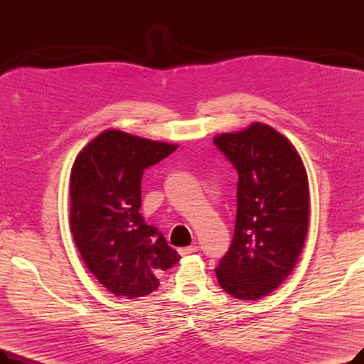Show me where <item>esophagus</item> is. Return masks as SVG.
<instances>
[{
	"instance_id": "esophagus-1",
	"label": "esophagus",
	"mask_w": 364,
	"mask_h": 364,
	"mask_svg": "<svg viewBox=\"0 0 364 364\" xmlns=\"http://www.w3.org/2000/svg\"><path fill=\"white\" fill-rule=\"evenodd\" d=\"M178 252H180L181 255L195 254V252H198V246H196V245H192V246H187V247H180Z\"/></svg>"
}]
</instances>
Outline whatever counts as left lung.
<instances>
[{"label": "left lung", "instance_id": "left-lung-1", "mask_svg": "<svg viewBox=\"0 0 364 364\" xmlns=\"http://www.w3.org/2000/svg\"><path fill=\"white\" fill-rule=\"evenodd\" d=\"M239 174L230 250L215 269L221 288L257 301L291 274L309 230V178L292 143L255 122L214 137Z\"/></svg>", "mask_w": 364, "mask_h": 364}]
</instances>
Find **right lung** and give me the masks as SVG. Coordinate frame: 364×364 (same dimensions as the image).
I'll use <instances>...</instances> for the list:
<instances>
[{
	"mask_svg": "<svg viewBox=\"0 0 364 364\" xmlns=\"http://www.w3.org/2000/svg\"><path fill=\"white\" fill-rule=\"evenodd\" d=\"M176 149L106 129L75 159L70 230L87 269L113 295L134 299L151 294L159 286L156 277L181 258L139 213L143 171Z\"/></svg>",
	"mask_w": 364,
	"mask_h": 364,
	"instance_id": "obj_1",
	"label": "right lung"
}]
</instances>
